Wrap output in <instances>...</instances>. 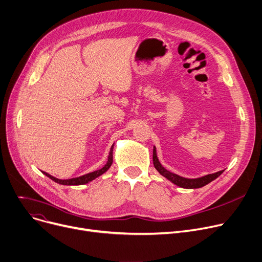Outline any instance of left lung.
<instances>
[{"instance_id": "obj_1", "label": "left lung", "mask_w": 262, "mask_h": 262, "mask_svg": "<svg viewBox=\"0 0 262 262\" xmlns=\"http://www.w3.org/2000/svg\"><path fill=\"white\" fill-rule=\"evenodd\" d=\"M152 162H154L155 168L159 171L160 175L165 177L171 183L176 184V185H178L180 187H183V188H199V187H202V186L208 184L210 182H212L216 178H218L221 175V173L224 171V169L223 170H219L217 172L208 173V175L202 176L200 178H194V179L181 177V176L177 175V173H173V172L167 170L166 168H164L162 166V164L160 163V161L158 159V157H157L156 146H154V149H152Z\"/></svg>"}]
</instances>
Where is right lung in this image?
Masks as SVG:
<instances>
[{
	"label": "right lung",
	"mask_w": 262,
	"mask_h": 262,
	"mask_svg": "<svg viewBox=\"0 0 262 262\" xmlns=\"http://www.w3.org/2000/svg\"><path fill=\"white\" fill-rule=\"evenodd\" d=\"M114 145L115 143L112 145L111 147V150H110V155H108V159H107V162L106 164L104 165L102 168L98 169V170H95L93 172H90V173H85V175L83 176H80V177H77V178H72V179H59V178H56L54 176L49 175V173L45 172V171H42L45 176H47L48 178H50L52 181H55L59 184H62V185H82V184H86L89 183L93 180H95L96 178L100 177L101 175H103L104 172H106L107 169L112 166L113 164V150H114Z\"/></svg>",
	"instance_id": "add662e5"
}]
</instances>
